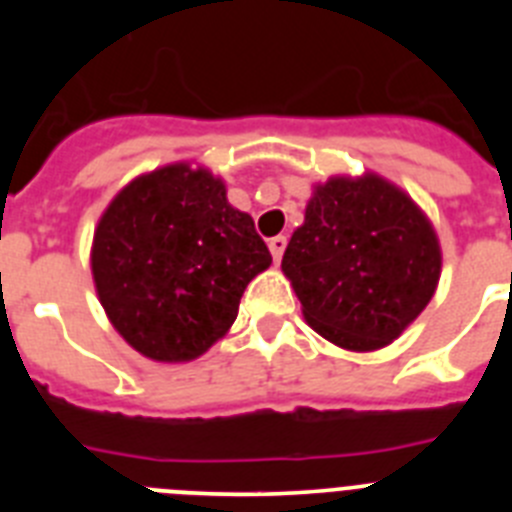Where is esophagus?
Returning <instances> with one entry per match:
<instances>
[{"label":"esophagus","mask_w":512,"mask_h":512,"mask_svg":"<svg viewBox=\"0 0 512 512\" xmlns=\"http://www.w3.org/2000/svg\"><path fill=\"white\" fill-rule=\"evenodd\" d=\"M284 248H287V235H274V238L269 241V251H271V256H274V261H277V264L282 261Z\"/></svg>","instance_id":"obj_1"}]
</instances>
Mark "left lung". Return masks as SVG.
<instances>
[{
	"mask_svg": "<svg viewBox=\"0 0 512 512\" xmlns=\"http://www.w3.org/2000/svg\"><path fill=\"white\" fill-rule=\"evenodd\" d=\"M307 323L348 351L395 341L431 302L441 246L408 194L377 174L318 184L282 259Z\"/></svg>",
	"mask_w": 512,
	"mask_h": 512,
	"instance_id": "8db88e82",
	"label": "left lung"
}]
</instances>
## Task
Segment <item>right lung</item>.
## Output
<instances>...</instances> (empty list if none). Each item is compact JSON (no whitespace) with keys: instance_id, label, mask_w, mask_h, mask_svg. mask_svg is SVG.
Returning a JSON list of instances; mask_svg holds the SVG:
<instances>
[{"instance_id":"right-lung-1","label":"right lung","mask_w":512,"mask_h":512,"mask_svg":"<svg viewBox=\"0 0 512 512\" xmlns=\"http://www.w3.org/2000/svg\"><path fill=\"white\" fill-rule=\"evenodd\" d=\"M271 253L207 169L143 174L99 217L92 274L115 330L153 361H192L223 338Z\"/></svg>"}]
</instances>
